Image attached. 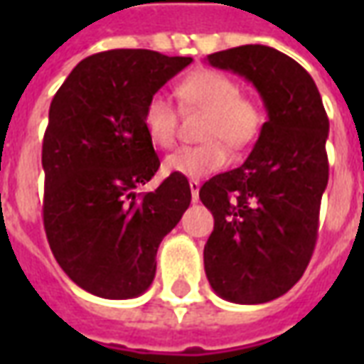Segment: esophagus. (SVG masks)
<instances>
[{
	"label": "esophagus",
	"mask_w": 364,
	"mask_h": 364,
	"mask_svg": "<svg viewBox=\"0 0 364 364\" xmlns=\"http://www.w3.org/2000/svg\"><path fill=\"white\" fill-rule=\"evenodd\" d=\"M189 187H191V197H193V200H198V189H200V183H198L197 179H191Z\"/></svg>",
	"instance_id": "obj_1"
}]
</instances>
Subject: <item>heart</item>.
<instances>
[{
    "mask_svg": "<svg viewBox=\"0 0 364 364\" xmlns=\"http://www.w3.org/2000/svg\"><path fill=\"white\" fill-rule=\"evenodd\" d=\"M175 93L183 107L206 112L200 128V140H205V144L181 148L167 156L164 161L167 173L187 179L208 177L228 164L226 146L234 151H244L261 134L265 122L261 107L250 97L240 95V85L218 70L200 68L191 72L177 83ZM177 122V112L166 95L154 93L146 101L142 127L156 148L167 150L173 146Z\"/></svg>",
    "mask_w": 364,
    "mask_h": 364,
    "instance_id": "obj_1",
    "label": "heart"
}]
</instances>
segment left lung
Here are the masks:
<instances>
[{"mask_svg": "<svg viewBox=\"0 0 364 364\" xmlns=\"http://www.w3.org/2000/svg\"><path fill=\"white\" fill-rule=\"evenodd\" d=\"M208 64L253 83L269 119L244 166L198 191L214 216L206 279L228 302L263 304L289 292L312 257L329 175V120L312 75L271 46L214 52Z\"/></svg>", "mask_w": 364, "mask_h": 364, "instance_id": "obj_1", "label": "left lung"}]
</instances>
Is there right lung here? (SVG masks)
<instances>
[{
  "instance_id": "right-lung-1",
  "label": "right lung",
  "mask_w": 364,
  "mask_h": 364,
  "mask_svg": "<svg viewBox=\"0 0 364 364\" xmlns=\"http://www.w3.org/2000/svg\"><path fill=\"white\" fill-rule=\"evenodd\" d=\"M193 62L154 50L82 60L56 91L43 140V218L72 281L111 300L140 296L156 277L161 240L191 205L187 177L136 193L159 158L142 127L146 101Z\"/></svg>"
}]
</instances>
